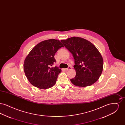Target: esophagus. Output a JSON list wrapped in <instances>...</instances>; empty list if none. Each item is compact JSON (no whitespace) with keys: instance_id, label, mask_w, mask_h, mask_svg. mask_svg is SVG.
Instances as JSON below:
<instances>
[{"instance_id":"34e87169","label":"esophagus","mask_w":125,"mask_h":125,"mask_svg":"<svg viewBox=\"0 0 125 125\" xmlns=\"http://www.w3.org/2000/svg\"><path fill=\"white\" fill-rule=\"evenodd\" d=\"M71 69V66H69V67H68L67 68H65V69H64V70H65V71H68V70H70V69Z\"/></svg>"}]
</instances>
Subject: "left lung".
<instances>
[{"mask_svg": "<svg viewBox=\"0 0 125 125\" xmlns=\"http://www.w3.org/2000/svg\"><path fill=\"white\" fill-rule=\"evenodd\" d=\"M61 42L74 58L76 74L70 79L72 83L80 87L95 83L101 76L104 65L103 57L95 46L85 39L76 36Z\"/></svg>", "mask_w": 125, "mask_h": 125, "instance_id": "left-lung-1", "label": "left lung"}]
</instances>
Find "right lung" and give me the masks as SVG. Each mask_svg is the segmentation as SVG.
I'll list each match as a JSON object with an SVG mask.
<instances>
[{
    "mask_svg": "<svg viewBox=\"0 0 125 125\" xmlns=\"http://www.w3.org/2000/svg\"><path fill=\"white\" fill-rule=\"evenodd\" d=\"M64 47L60 41L48 39L39 42L33 48L24 60L23 69L28 80L39 89L50 88L56 83L61 70L52 67L56 62L55 54Z\"/></svg>",
    "mask_w": 125,
    "mask_h": 125,
    "instance_id": "obj_1",
    "label": "right lung"
}]
</instances>
